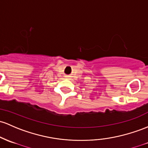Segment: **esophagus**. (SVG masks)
<instances>
[{"mask_svg":"<svg viewBox=\"0 0 148 148\" xmlns=\"http://www.w3.org/2000/svg\"><path fill=\"white\" fill-rule=\"evenodd\" d=\"M65 77H68V76H65Z\"/></svg>","mask_w":148,"mask_h":148,"instance_id":"esophagus-1","label":"esophagus"}]
</instances>
